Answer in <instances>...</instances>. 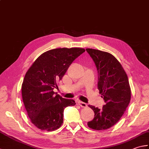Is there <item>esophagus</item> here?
Listing matches in <instances>:
<instances>
[{
    "label": "esophagus",
    "instance_id": "obj_1",
    "mask_svg": "<svg viewBox=\"0 0 149 149\" xmlns=\"http://www.w3.org/2000/svg\"><path fill=\"white\" fill-rule=\"evenodd\" d=\"M78 105H79L80 106H81L82 108H86L87 106V104L85 103V102H81V101H79V102H78Z\"/></svg>",
    "mask_w": 149,
    "mask_h": 149
}]
</instances>
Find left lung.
I'll return each instance as SVG.
<instances>
[{
  "label": "left lung",
  "mask_w": 149,
  "mask_h": 149,
  "mask_svg": "<svg viewBox=\"0 0 149 149\" xmlns=\"http://www.w3.org/2000/svg\"><path fill=\"white\" fill-rule=\"evenodd\" d=\"M86 51L96 65L98 89L106 102L102 109L88 106L95 117L88 125L95 130H105L116 125L127 109L131 99L130 84L121 64L110 53L92 49H86Z\"/></svg>",
  "instance_id": "left-lung-1"
}]
</instances>
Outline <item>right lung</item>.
<instances>
[{
  "label": "right lung",
  "instance_id": "add662e5",
  "mask_svg": "<svg viewBox=\"0 0 149 149\" xmlns=\"http://www.w3.org/2000/svg\"><path fill=\"white\" fill-rule=\"evenodd\" d=\"M85 52L82 48H60L43 53L26 72L22 84V97L33 125L41 130L54 131L63 123V110L74 106L72 99L54 95L53 89L76 58Z\"/></svg>",
  "mask_w": 149,
  "mask_h": 149
}]
</instances>
